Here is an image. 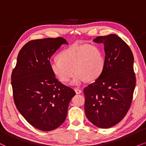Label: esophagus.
<instances>
[{
  "label": "esophagus",
  "instance_id": "34e87169",
  "mask_svg": "<svg viewBox=\"0 0 146 146\" xmlns=\"http://www.w3.org/2000/svg\"><path fill=\"white\" fill-rule=\"evenodd\" d=\"M74 90H75V93H76L77 94H80V93H82V90H81V89H79V88H75Z\"/></svg>",
  "mask_w": 146,
  "mask_h": 146
}]
</instances>
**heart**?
Here are the masks:
<instances>
[{"instance_id":"b5f03b06","label":"heart","mask_w":146,"mask_h":146,"mask_svg":"<svg viewBox=\"0 0 146 146\" xmlns=\"http://www.w3.org/2000/svg\"><path fill=\"white\" fill-rule=\"evenodd\" d=\"M58 59L49 64L50 71L62 83H67L73 75V85H80L85 81H94L102 74L105 58L98 46L90 44H74L58 55Z\"/></svg>"}]
</instances>
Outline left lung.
I'll use <instances>...</instances> for the list:
<instances>
[{"label": "left lung", "instance_id": "obj_1", "mask_svg": "<svg viewBox=\"0 0 146 146\" xmlns=\"http://www.w3.org/2000/svg\"><path fill=\"white\" fill-rule=\"evenodd\" d=\"M93 41L104 44L105 66L100 77L83 90L85 113L93 125L106 129L119 123L131 106L136 82L133 56L115 34L98 36Z\"/></svg>", "mask_w": 146, "mask_h": 146}]
</instances>
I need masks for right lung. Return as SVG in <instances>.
I'll list each match as a JSON object with an SVG mask.
<instances>
[{
    "mask_svg": "<svg viewBox=\"0 0 146 146\" xmlns=\"http://www.w3.org/2000/svg\"><path fill=\"white\" fill-rule=\"evenodd\" d=\"M63 44L62 37L33 40L19 51L11 75L13 98L28 123L43 131L59 127L67 117L73 89L59 82L50 69V58Z\"/></svg>",
    "mask_w": 146,
    "mask_h": 146,
    "instance_id": "obj_1",
    "label": "right lung"
}]
</instances>
